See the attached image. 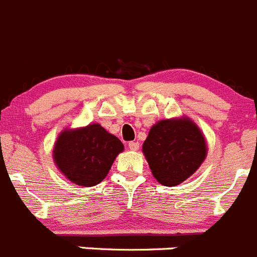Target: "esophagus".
<instances>
[{"instance_id": "obj_1", "label": "esophagus", "mask_w": 257, "mask_h": 257, "mask_svg": "<svg viewBox=\"0 0 257 257\" xmlns=\"http://www.w3.org/2000/svg\"><path fill=\"white\" fill-rule=\"evenodd\" d=\"M129 150L131 151H137L140 148V143L138 142H129Z\"/></svg>"}]
</instances>
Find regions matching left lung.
<instances>
[{
  "label": "left lung",
  "instance_id": "left-lung-1",
  "mask_svg": "<svg viewBox=\"0 0 257 257\" xmlns=\"http://www.w3.org/2000/svg\"><path fill=\"white\" fill-rule=\"evenodd\" d=\"M143 153L158 183L175 186L191 176L207 157V142L188 116L160 120L151 128Z\"/></svg>",
  "mask_w": 257,
  "mask_h": 257
}]
</instances>
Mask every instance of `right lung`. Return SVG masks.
<instances>
[{"mask_svg":"<svg viewBox=\"0 0 257 257\" xmlns=\"http://www.w3.org/2000/svg\"><path fill=\"white\" fill-rule=\"evenodd\" d=\"M124 146L100 124L64 129L53 148V160L59 171L76 185L95 186L106 177Z\"/></svg>","mask_w":257,"mask_h":257,"instance_id":"add662e5","label":"right lung"}]
</instances>
